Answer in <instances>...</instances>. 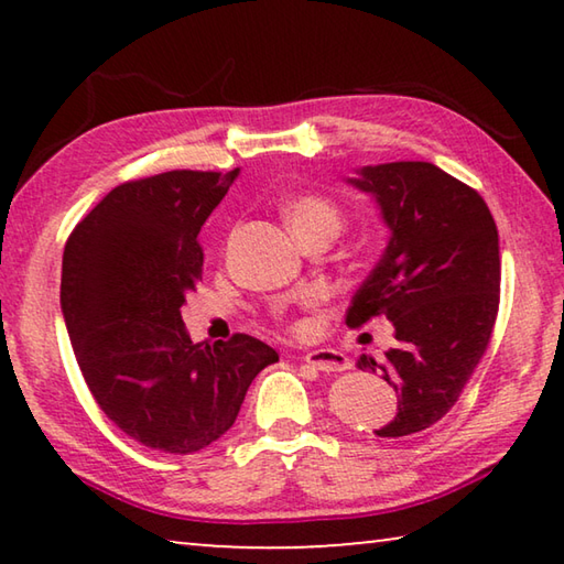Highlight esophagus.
Here are the masks:
<instances>
[{"instance_id":"34e87169","label":"esophagus","mask_w":564,"mask_h":564,"mask_svg":"<svg viewBox=\"0 0 564 564\" xmlns=\"http://www.w3.org/2000/svg\"><path fill=\"white\" fill-rule=\"evenodd\" d=\"M303 360L308 362V366L323 370V373H340V370L350 368V360L346 352H340L336 348H316L305 352Z\"/></svg>"}]
</instances>
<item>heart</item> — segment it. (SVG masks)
<instances>
[{
	"mask_svg": "<svg viewBox=\"0 0 564 564\" xmlns=\"http://www.w3.org/2000/svg\"><path fill=\"white\" fill-rule=\"evenodd\" d=\"M285 218H289L293 234L313 231V228H333V231H338L343 221L340 208L333 204L330 198L321 194H301L291 198V202L285 204ZM318 299H321L318 289H308L303 293V301L308 303Z\"/></svg>",
	"mask_w": 564,
	"mask_h": 564,
	"instance_id": "obj_1",
	"label": "heart"
}]
</instances>
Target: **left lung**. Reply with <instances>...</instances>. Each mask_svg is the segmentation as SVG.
Here are the masks:
<instances>
[{"label":"left lung","instance_id":"1","mask_svg":"<svg viewBox=\"0 0 564 564\" xmlns=\"http://www.w3.org/2000/svg\"><path fill=\"white\" fill-rule=\"evenodd\" d=\"M348 181L376 198L390 238L346 323H393L395 346L378 358L362 352L358 368L398 393L395 417L376 435H413L457 403L488 350L500 305L498 226L475 188L427 161L362 166Z\"/></svg>","mask_w":564,"mask_h":564}]
</instances>
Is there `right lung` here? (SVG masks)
I'll use <instances>...</instances> for the list:
<instances>
[{"mask_svg": "<svg viewBox=\"0 0 564 564\" xmlns=\"http://www.w3.org/2000/svg\"><path fill=\"white\" fill-rule=\"evenodd\" d=\"M238 169L166 171L111 188L64 246L62 313L94 400L121 433L188 455L236 423L279 352L236 333L194 343L181 321L204 273L198 231Z\"/></svg>", "mask_w": 564, "mask_h": 564, "instance_id": "right-lung-1", "label": "right lung"}]
</instances>
